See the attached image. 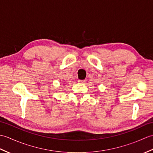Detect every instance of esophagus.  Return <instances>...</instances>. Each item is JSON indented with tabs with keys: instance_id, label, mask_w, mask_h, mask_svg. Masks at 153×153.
<instances>
[{
	"instance_id": "1",
	"label": "esophagus",
	"mask_w": 153,
	"mask_h": 153,
	"mask_svg": "<svg viewBox=\"0 0 153 153\" xmlns=\"http://www.w3.org/2000/svg\"><path fill=\"white\" fill-rule=\"evenodd\" d=\"M86 82V79H79L78 82L79 83H85Z\"/></svg>"
}]
</instances>
